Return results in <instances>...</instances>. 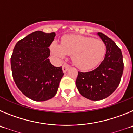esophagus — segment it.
<instances>
[{
	"instance_id": "esophagus-1",
	"label": "esophagus",
	"mask_w": 133,
	"mask_h": 133,
	"mask_svg": "<svg viewBox=\"0 0 133 133\" xmlns=\"http://www.w3.org/2000/svg\"><path fill=\"white\" fill-rule=\"evenodd\" d=\"M69 68V65H68L67 64H65L63 65L62 66V70H63V72L65 73L67 71H68V69Z\"/></svg>"
}]
</instances>
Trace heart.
Instances as JSON below:
<instances>
[{"instance_id":"1","label":"heart","mask_w":133,"mask_h":133,"mask_svg":"<svg viewBox=\"0 0 133 133\" xmlns=\"http://www.w3.org/2000/svg\"><path fill=\"white\" fill-rule=\"evenodd\" d=\"M52 48L54 54L60 58L71 54L74 64L83 69L96 66L106 52V45L103 41L81 36H67L62 40V45L54 42Z\"/></svg>"}]
</instances>
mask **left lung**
Here are the masks:
<instances>
[{"label":"left lung","mask_w":133,"mask_h":133,"mask_svg":"<svg viewBox=\"0 0 133 133\" xmlns=\"http://www.w3.org/2000/svg\"><path fill=\"white\" fill-rule=\"evenodd\" d=\"M106 45L105 58L100 65L91 71H79L75 84L82 96L92 101L107 98L115 91L120 83L124 64L121 49L114 41L98 32Z\"/></svg>","instance_id":"obj_1"}]
</instances>
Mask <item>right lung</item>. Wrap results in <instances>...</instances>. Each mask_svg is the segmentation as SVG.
<instances>
[{"instance_id":"right-lung-1","label":"right lung","mask_w":133,"mask_h":133,"mask_svg":"<svg viewBox=\"0 0 133 133\" xmlns=\"http://www.w3.org/2000/svg\"><path fill=\"white\" fill-rule=\"evenodd\" d=\"M56 34L36 31L16 43L10 58L12 77L25 96L36 101L52 99L64 74L50 63L49 47Z\"/></svg>"}]
</instances>
